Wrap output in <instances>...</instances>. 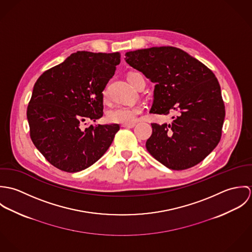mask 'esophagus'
<instances>
[{
  "instance_id": "obj_1",
  "label": "esophagus",
  "mask_w": 252,
  "mask_h": 252,
  "mask_svg": "<svg viewBox=\"0 0 252 252\" xmlns=\"http://www.w3.org/2000/svg\"><path fill=\"white\" fill-rule=\"evenodd\" d=\"M121 126L123 128H133V127H135V123H124Z\"/></svg>"
}]
</instances>
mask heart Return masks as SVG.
Returning <instances> with one entry per match:
<instances>
[{
  "label": "heart",
  "mask_w": 252,
  "mask_h": 252,
  "mask_svg": "<svg viewBox=\"0 0 252 252\" xmlns=\"http://www.w3.org/2000/svg\"><path fill=\"white\" fill-rule=\"evenodd\" d=\"M135 72H131L128 76H131ZM104 99H107L106 91L103 93ZM142 108L137 105H117L110 108L107 113V119L112 123H132L136 120Z\"/></svg>",
  "instance_id": "obj_1"
}]
</instances>
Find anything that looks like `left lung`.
Here are the masks:
<instances>
[{
    "mask_svg": "<svg viewBox=\"0 0 252 252\" xmlns=\"http://www.w3.org/2000/svg\"><path fill=\"white\" fill-rule=\"evenodd\" d=\"M125 61L153 83L150 113L179 111L171 124L152 123L147 151L172 170L203 161L219 143L225 107L218 80L207 66L173 46L129 51Z\"/></svg>",
    "mask_w": 252,
    "mask_h": 252,
    "instance_id": "8db88e82",
    "label": "left lung"
}]
</instances>
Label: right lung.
Listing matches in <instances>:
<instances>
[{"label":"right lung","instance_id":"1","mask_svg":"<svg viewBox=\"0 0 252 252\" xmlns=\"http://www.w3.org/2000/svg\"><path fill=\"white\" fill-rule=\"evenodd\" d=\"M119 63V52L77 51L37 78L27 108L30 136L59 170L76 173L90 167L112 143L118 124L82 125L103 116V91Z\"/></svg>","mask_w":252,"mask_h":252}]
</instances>
